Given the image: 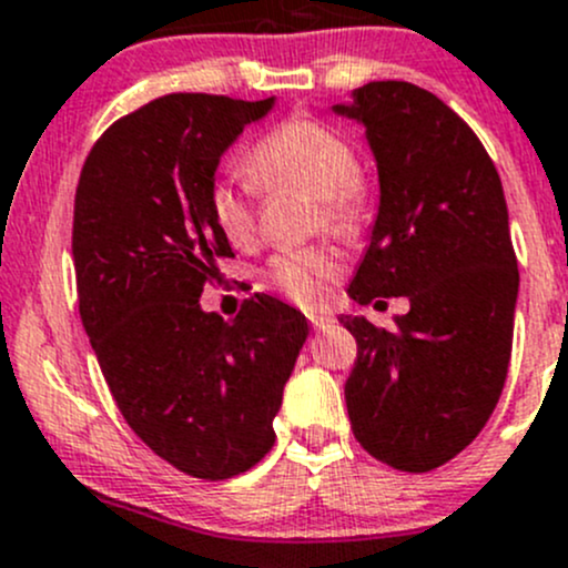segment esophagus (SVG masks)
I'll return each mask as SVG.
<instances>
[{"label":"esophagus","instance_id":"esophagus-1","mask_svg":"<svg viewBox=\"0 0 568 568\" xmlns=\"http://www.w3.org/2000/svg\"><path fill=\"white\" fill-rule=\"evenodd\" d=\"M308 323H312L314 331H325V327H331L336 320L325 312H314V314H308Z\"/></svg>","mask_w":568,"mask_h":568}]
</instances>
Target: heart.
<instances>
[{
	"label": "heart",
	"mask_w": 568,
	"mask_h": 568,
	"mask_svg": "<svg viewBox=\"0 0 568 568\" xmlns=\"http://www.w3.org/2000/svg\"><path fill=\"white\" fill-rule=\"evenodd\" d=\"M248 183L260 191L303 189L314 194V226L338 237H358L372 210V180L355 166V150L336 128L308 116H292L260 139L243 158ZM210 219L226 243L245 248L256 237V202L250 185L219 180L207 194ZM338 256L327 245L282 251L262 271V286L314 306L338 276Z\"/></svg>",
	"instance_id": "heart-1"
}]
</instances>
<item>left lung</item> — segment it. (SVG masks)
Masks as SVG:
<instances>
[{
    "label": "left lung",
    "instance_id": "8db88e82",
    "mask_svg": "<svg viewBox=\"0 0 568 568\" xmlns=\"http://www.w3.org/2000/svg\"><path fill=\"white\" fill-rule=\"evenodd\" d=\"M333 111L366 128L379 174L349 297L410 301L394 327L342 317L358 342L349 424L374 459L435 470L484 429L511 358L519 271L498 169L457 111L410 81H369Z\"/></svg>",
    "mask_w": 568,
    "mask_h": 568
}]
</instances>
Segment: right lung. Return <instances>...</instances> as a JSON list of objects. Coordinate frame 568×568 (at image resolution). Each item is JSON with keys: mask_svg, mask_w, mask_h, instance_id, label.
Wrapping results in <instances>:
<instances>
[{"mask_svg": "<svg viewBox=\"0 0 568 568\" xmlns=\"http://www.w3.org/2000/svg\"><path fill=\"white\" fill-rule=\"evenodd\" d=\"M273 101L155 98L103 131L75 189L79 314L111 396L158 457L207 481L271 452L308 336L301 312L260 292L235 320L199 306L235 256L210 219L215 169Z\"/></svg>", "mask_w": 568, "mask_h": 568, "instance_id": "right-lung-1", "label": "right lung"}]
</instances>
